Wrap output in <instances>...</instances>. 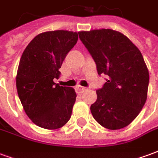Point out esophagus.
Segmentation results:
<instances>
[{
  "instance_id": "1",
  "label": "esophagus",
  "mask_w": 158,
  "mask_h": 158,
  "mask_svg": "<svg viewBox=\"0 0 158 158\" xmlns=\"http://www.w3.org/2000/svg\"><path fill=\"white\" fill-rule=\"evenodd\" d=\"M86 89H87V88L83 87V86H77V87H76V91H77V93H79V94H81V93L85 92Z\"/></svg>"
}]
</instances>
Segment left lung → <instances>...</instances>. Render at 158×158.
Returning <instances> with one entry per match:
<instances>
[{
    "mask_svg": "<svg viewBox=\"0 0 158 158\" xmlns=\"http://www.w3.org/2000/svg\"><path fill=\"white\" fill-rule=\"evenodd\" d=\"M79 35L98 74L108 78L96 90L90 112L104 128L123 129L138 116L147 98L149 71L142 54L127 36L113 29L79 31Z\"/></svg>",
    "mask_w": 158,
    "mask_h": 158,
    "instance_id": "obj_1",
    "label": "left lung"
}]
</instances>
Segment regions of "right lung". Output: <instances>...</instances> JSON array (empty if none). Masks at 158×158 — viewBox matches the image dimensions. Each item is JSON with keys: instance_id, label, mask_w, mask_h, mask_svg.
<instances>
[{"instance_id": "obj_1", "label": "right lung", "mask_w": 158, "mask_h": 158, "mask_svg": "<svg viewBox=\"0 0 158 158\" xmlns=\"http://www.w3.org/2000/svg\"><path fill=\"white\" fill-rule=\"evenodd\" d=\"M78 40V33L47 31L36 35L23 52L16 76V86L27 116L45 129H56L71 118L76 92L56 85L67 54Z\"/></svg>"}]
</instances>
